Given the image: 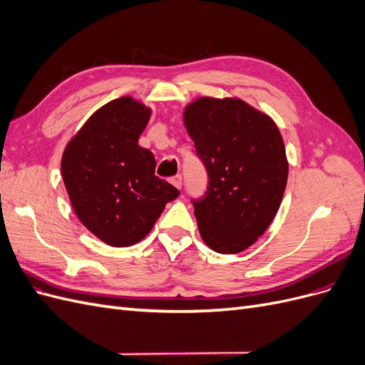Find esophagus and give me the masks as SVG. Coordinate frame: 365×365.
Returning <instances> with one entry per match:
<instances>
[{"instance_id":"esophagus-1","label":"esophagus","mask_w":365,"mask_h":365,"mask_svg":"<svg viewBox=\"0 0 365 365\" xmlns=\"http://www.w3.org/2000/svg\"><path fill=\"white\" fill-rule=\"evenodd\" d=\"M170 182H172L175 187H178V189H181V185H182V176H181V175H175V176H172V178H170Z\"/></svg>"}]
</instances>
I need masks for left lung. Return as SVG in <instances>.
Here are the masks:
<instances>
[{
	"label": "left lung",
	"mask_w": 365,
	"mask_h": 365,
	"mask_svg": "<svg viewBox=\"0 0 365 365\" xmlns=\"http://www.w3.org/2000/svg\"><path fill=\"white\" fill-rule=\"evenodd\" d=\"M184 125L204 163L208 187L193 200L205 244L236 254L256 242L279 212L288 181L284 143L274 120L235 97H200Z\"/></svg>",
	"instance_id": "8db88e82"
}]
</instances>
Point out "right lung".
<instances>
[{
	"label": "right lung",
	"instance_id": "right-lung-1",
	"mask_svg": "<svg viewBox=\"0 0 365 365\" xmlns=\"http://www.w3.org/2000/svg\"><path fill=\"white\" fill-rule=\"evenodd\" d=\"M150 108L125 96L86 120L63 150L65 189L81 222L111 247L145 239L180 190L155 176V157L138 146Z\"/></svg>",
	"mask_w": 365,
	"mask_h": 365
}]
</instances>
